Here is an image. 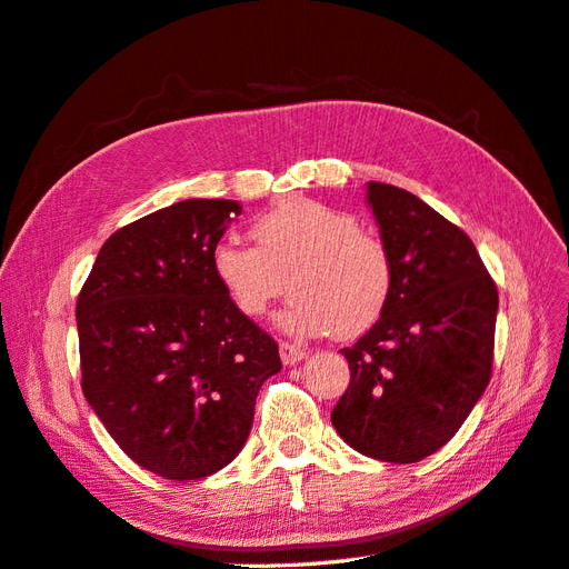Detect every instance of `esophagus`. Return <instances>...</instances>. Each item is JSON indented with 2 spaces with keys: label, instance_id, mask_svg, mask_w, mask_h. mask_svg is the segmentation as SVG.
<instances>
[{
  "label": "esophagus",
  "instance_id": "1",
  "mask_svg": "<svg viewBox=\"0 0 569 569\" xmlns=\"http://www.w3.org/2000/svg\"><path fill=\"white\" fill-rule=\"evenodd\" d=\"M280 358H282L284 366H297V363H301V360L306 358V349L297 347V343L282 341L280 343Z\"/></svg>",
  "mask_w": 569,
  "mask_h": 569
}]
</instances>
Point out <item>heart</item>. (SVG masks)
I'll use <instances>...</instances> for the list:
<instances>
[{
  "label": "heart",
  "instance_id": "1",
  "mask_svg": "<svg viewBox=\"0 0 569 569\" xmlns=\"http://www.w3.org/2000/svg\"><path fill=\"white\" fill-rule=\"evenodd\" d=\"M251 237L256 247L220 237L211 249L213 278L242 316L261 318L284 278L295 297L278 327L289 337L351 339L385 313L393 287L389 249L349 211L287 197L251 222Z\"/></svg>",
  "mask_w": 569,
  "mask_h": 569
}]
</instances>
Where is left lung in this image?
Listing matches in <instances>:
<instances>
[{
	"label": "left lung",
	"mask_w": 569,
	"mask_h": 569,
	"mask_svg": "<svg viewBox=\"0 0 569 569\" xmlns=\"http://www.w3.org/2000/svg\"><path fill=\"white\" fill-rule=\"evenodd\" d=\"M366 201L393 263L391 297L351 349V382L332 410L353 451L418 462L449 441L491 377L498 291L453 222L420 197L368 182Z\"/></svg>",
	"instance_id": "left-lung-1"
}]
</instances>
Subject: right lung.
<instances>
[{
	"label": "right lung",
	"mask_w": 569,
	"mask_h": 569,
	"mask_svg": "<svg viewBox=\"0 0 569 569\" xmlns=\"http://www.w3.org/2000/svg\"><path fill=\"white\" fill-rule=\"evenodd\" d=\"M242 206L187 199L113 232L78 306L82 393L144 470L201 479L244 449L280 351L213 278L211 249Z\"/></svg>",
	"instance_id": "obj_1"
}]
</instances>
